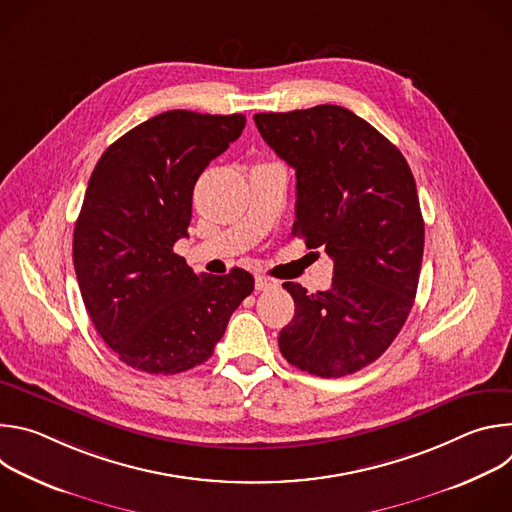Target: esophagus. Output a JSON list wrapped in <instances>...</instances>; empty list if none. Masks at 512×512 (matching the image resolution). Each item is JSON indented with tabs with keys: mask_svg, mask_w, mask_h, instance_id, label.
<instances>
[{
	"mask_svg": "<svg viewBox=\"0 0 512 512\" xmlns=\"http://www.w3.org/2000/svg\"><path fill=\"white\" fill-rule=\"evenodd\" d=\"M277 287V281L265 277V275H255V289L257 291H267V289H273Z\"/></svg>",
	"mask_w": 512,
	"mask_h": 512,
	"instance_id": "1",
	"label": "esophagus"
}]
</instances>
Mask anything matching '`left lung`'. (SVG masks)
I'll return each instance as SVG.
<instances>
[{
  "label": "left lung",
  "mask_w": 512,
  "mask_h": 512,
  "mask_svg": "<svg viewBox=\"0 0 512 512\" xmlns=\"http://www.w3.org/2000/svg\"><path fill=\"white\" fill-rule=\"evenodd\" d=\"M253 119L296 170L291 235L334 261L326 291L283 283L296 314L279 332V350L310 375H352L391 346L413 308L425 239L415 178L395 145L344 107Z\"/></svg>",
  "instance_id": "1"
}]
</instances>
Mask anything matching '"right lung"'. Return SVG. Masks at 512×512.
<instances>
[{"instance_id": "add662e5", "label": "right lung", "mask_w": 512, "mask_h": 512, "mask_svg": "<svg viewBox=\"0 0 512 512\" xmlns=\"http://www.w3.org/2000/svg\"><path fill=\"white\" fill-rule=\"evenodd\" d=\"M243 129L241 113L166 111L111 143L91 174L72 261L97 332L131 369L198 367L251 296L249 271L196 275L174 253L188 237L198 176Z\"/></svg>"}]
</instances>
